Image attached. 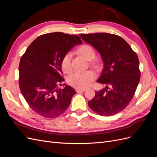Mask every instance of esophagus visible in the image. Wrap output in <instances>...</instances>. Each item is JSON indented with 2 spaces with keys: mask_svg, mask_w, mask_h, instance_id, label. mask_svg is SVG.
I'll return each mask as SVG.
<instances>
[{
  "mask_svg": "<svg viewBox=\"0 0 157 157\" xmlns=\"http://www.w3.org/2000/svg\"><path fill=\"white\" fill-rule=\"evenodd\" d=\"M86 91V89H80V88H77L76 89V92H82Z\"/></svg>",
  "mask_w": 157,
  "mask_h": 157,
  "instance_id": "1",
  "label": "esophagus"
}]
</instances>
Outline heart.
<instances>
[{
  "label": "heart",
  "instance_id": "heart-1",
  "mask_svg": "<svg viewBox=\"0 0 157 157\" xmlns=\"http://www.w3.org/2000/svg\"><path fill=\"white\" fill-rule=\"evenodd\" d=\"M78 51L85 59L88 61L92 60L96 56V53L94 49L88 45L82 46L78 48ZM71 58H72L71 52L66 53L62 58L61 65L63 72L69 73L71 70ZM95 78H96V74L92 71H76L69 76L67 82L71 86L75 88L84 89L91 84Z\"/></svg>",
  "mask_w": 157,
  "mask_h": 157
}]
</instances>
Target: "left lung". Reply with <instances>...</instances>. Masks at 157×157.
<instances>
[{
    "mask_svg": "<svg viewBox=\"0 0 157 157\" xmlns=\"http://www.w3.org/2000/svg\"><path fill=\"white\" fill-rule=\"evenodd\" d=\"M80 36L101 55L103 69L97 82L107 84L105 89L96 92L89 107L104 117L120 113L131 101L140 82L138 57L126 40L116 35L96 33Z\"/></svg>",
    "mask_w": 157,
    "mask_h": 157,
    "instance_id": "8db88e82",
    "label": "left lung"
}]
</instances>
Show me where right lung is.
Masks as SVG:
<instances>
[{"label":"right lung","mask_w":157,"mask_h":157,"mask_svg":"<svg viewBox=\"0 0 157 157\" xmlns=\"http://www.w3.org/2000/svg\"><path fill=\"white\" fill-rule=\"evenodd\" d=\"M82 43L75 35L61 32L47 33L33 40L23 55L19 65V84L23 98L37 114L54 118L69 107L77 93L63 84L61 61L76 45Z\"/></svg>","instance_id":"1"}]
</instances>
